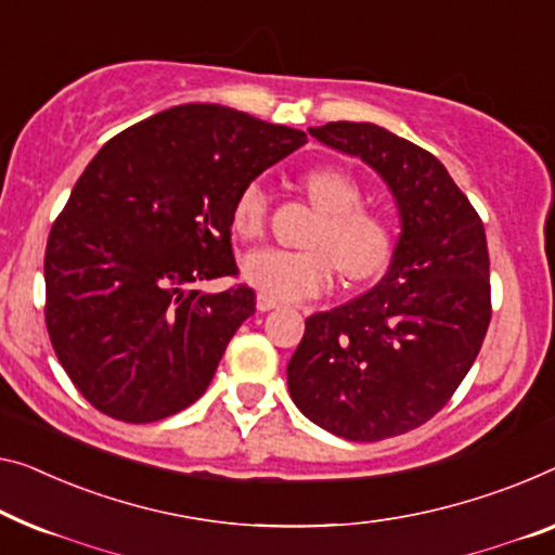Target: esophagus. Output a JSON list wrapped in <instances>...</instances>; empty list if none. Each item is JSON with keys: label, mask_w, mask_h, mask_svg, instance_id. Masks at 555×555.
Returning a JSON list of instances; mask_svg holds the SVG:
<instances>
[{"label": "esophagus", "mask_w": 555, "mask_h": 555, "mask_svg": "<svg viewBox=\"0 0 555 555\" xmlns=\"http://www.w3.org/2000/svg\"><path fill=\"white\" fill-rule=\"evenodd\" d=\"M276 301L274 299H269V296H263V294H259L256 296V309L259 311H271V309H276Z\"/></svg>", "instance_id": "1"}]
</instances>
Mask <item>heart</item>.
I'll return each mask as SVG.
<instances>
[{"instance_id": "1", "label": "heart", "mask_w": 555, "mask_h": 555, "mask_svg": "<svg viewBox=\"0 0 555 555\" xmlns=\"http://www.w3.org/2000/svg\"><path fill=\"white\" fill-rule=\"evenodd\" d=\"M301 189L321 217L306 244L309 251H286L276 246L254 249L242 259V276L256 292L274 301H301L326 292L334 269L361 281L382 271L393 251V229L386 217L371 211L363 189L351 173L319 167L301 177ZM269 192L261 179L242 186L231 209V227L242 236H259L267 227Z\"/></svg>"}]
</instances>
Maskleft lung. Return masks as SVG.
I'll use <instances>...</instances> for the list:
<instances>
[{
	"mask_svg": "<svg viewBox=\"0 0 555 555\" xmlns=\"http://www.w3.org/2000/svg\"><path fill=\"white\" fill-rule=\"evenodd\" d=\"M309 134L384 179L401 234L374 288L306 319L288 393L334 436L382 441L441 411L481 351L491 321L486 231L443 164L409 139L369 121H328Z\"/></svg>",
	"mask_w": 555,
	"mask_h": 555,
	"instance_id": "obj_1",
	"label": "left lung"
}]
</instances>
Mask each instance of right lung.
I'll use <instances>...</instances> for the list:
<instances>
[{"label": "right lung", "mask_w": 555, "mask_h": 555, "mask_svg": "<svg viewBox=\"0 0 555 555\" xmlns=\"http://www.w3.org/2000/svg\"><path fill=\"white\" fill-rule=\"evenodd\" d=\"M304 144L246 112L179 104L99 149L44 254L49 338L94 409L152 424L206 391L256 294L196 284L236 274V194Z\"/></svg>", "instance_id": "obj_1"}]
</instances>
